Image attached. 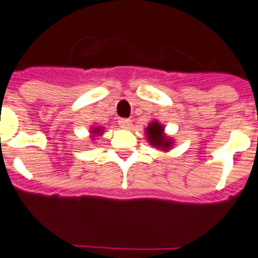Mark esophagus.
I'll return each instance as SVG.
<instances>
[{"instance_id": "1", "label": "esophagus", "mask_w": 258, "mask_h": 258, "mask_svg": "<svg viewBox=\"0 0 258 258\" xmlns=\"http://www.w3.org/2000/svg\"><path fill=\"white\" fill-rule=\"evenodd\" d=\"M118 123H119V126L123 127V129H129L132 125V121L131 119H126V118H121V119L118 121Z\"/></svg>"}]
</instances>
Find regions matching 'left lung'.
<instances>
[{"mask_svg":"<svg viewBox=\"0 0 258 258\" xmlns=\"http://www.w3.org/2000/svg\"><path fill=\"white\" fill-rule=\"evenodd\" d=\"M146 135H147V140L150 142L151 146L168 151L173 146L172 139H169L165 133H163V126L157 121H152L151 123H148V126L146 127Z\"/></svg>","mask_w":258,"mask_h":258,"instance_id":"1","label":"left lung"}]
</instances>
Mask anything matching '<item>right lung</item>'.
<instances>
[{
	"label": "right lung",
	"instance_id": "add662e5",
	"mask_svg": "<svg viewBox=\"0 0 258 258\" xmlns=\"http://www.w3.org/2000/svg\"><path fill=\"white\" fill-rule=\"evenodd\" d=\"M101 131H103V127L101 126H97V127H93V129H92V135H100L101 133ZM93 136V137H95Z\"/></svg>",
	"mask_w": 258,
	"mask_h": 258
}]
</instances>
